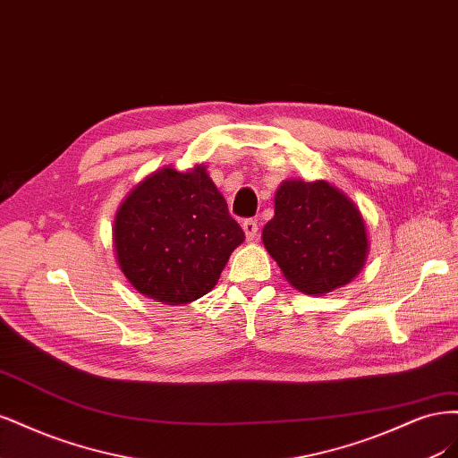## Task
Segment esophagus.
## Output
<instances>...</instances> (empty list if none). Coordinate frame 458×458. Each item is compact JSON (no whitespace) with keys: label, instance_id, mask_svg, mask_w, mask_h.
<instances>
[{"label":"esophagus","instance_id":"34e87169","mask_svg":"<svg viewBox=\"0 0 458 458\" xmlns=\"http://www.w3.org/2000/svg\"><path fill=\"white\" fill-rule=\"evenodd\" d=\"M243 232H245V238L250 242V240H255L257 238V232H259V225H257V220H253V218H247V220H243Z\"/></svg>","mask_w":458,"mask_h":458}]
</instances>
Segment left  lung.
<instances>
[{
    "label": "left lung",
    "instance_id": "1",
    "mask_svg": "<svg viewBox=\"0 0 458 458\" xmlns=\"http://www.w3.org/2000/svg\"><path fill=\"white\" fill-rule=\"evenodd\" d=\"M262 242L287 282L306 294L350 284L369 250L356 203L326 181L282 182Z\"/></svg>",
    "mask_w": 458,
    "mask_h": 458
}]
</instances>
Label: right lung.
Instances as JSON below:
<instances>
[{
  "mask_svg": "<svg viewBox=\"0 0 458 458\" xmlns=\"http://www.w3.org/2000/svg\"><path fill=\"white\" fill-rule=\"evenodd\" d=\"M243 240L203 165L152 173L123 199L114 220L115 259L127 282L164 304L208 294Z\"/></svg>",
  "mask_w": 458,
  "mask_h": 458,
  "instance_id": "right-lung-1",
  "label": "right lung"
}]
</instances>
